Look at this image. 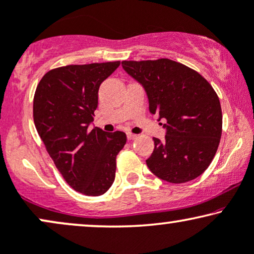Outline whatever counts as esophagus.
Masks as SVG:
<instances>
[{"mask_svg":"<svg viewBox=\"0 0 254 254\" xmlns=\"http://www.w3.org/2000/svg\"><path fill=\"white\" fill-rule=\"evenodd\" d=\"M127 139H129V140H133V139H136V138H137V134L131 133V132H127Z\"/></svg>","mask_w":254,"mask_h":254,"instance_id":"1","label":"esophagus"}]
</instances>
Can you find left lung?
Masks as SVG:
<instances>
[{"instance_id":"1","label":"left lung","mask_w":254,"mask_h":254,"mask_svg":"<svg viewBox=\"0 0 254 254\" xmlns=\"http://www.w3.org/2000/svg\"><path fill=\"white\" fill-rule=\"evenodd\" d=\"M123 69L143 85L151 114L165 118L166 136L153 138L150 171L173 184L199 177L212 162L223 115L212 86L195 70L169 59L123 61Z\"/></svg>"}]
</instances>
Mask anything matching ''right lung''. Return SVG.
Masks as SVG:
<instances>
[{
	"label": "right lung",
	"mask_w": 254,
	"mask_h": 254,
	"mask_svg": "<svg viewBox=\"0 0 254 254\" xmlns=\"http://www.w3.org/2000/svg\"><path fill=\"white\" fill-rule=\"evenodd\" d=\"M121 62L61 66L48 71L34 96V123L56 168L73 190L107 192L116 175V157L127 143L122 131L90 129L98 89Z\"/></svg>",
	"instance_id": "add662e5"
}]
</instances>
